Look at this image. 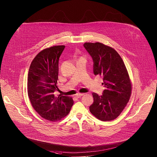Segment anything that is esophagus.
I'll use <instances>...</instances> for the list:
<instances>
[{
  "label": "esophagus",
  "instance_id": "34e87169",
  "mask_svg": "<svg viewBox=\"0 0 157 157\" xmlns=\"http://www.w3.org/2000/svg\"><path fill=\"white\" fill-rule=\"evenodd\" d=\"M83 95H84V94H75V96L78 98H79V97H81Z\"/></svg>",
  "mask_w": 157,
  "mask_h": 157
}]
</instances>
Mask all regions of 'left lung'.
<instances>
[{
	"label": "left lung",
	"mask_w": 157,
	"mask_h": 157,
	"mask_svg": "<svg viewBox=\"0 0 157 157\" xmlns=\"http://www.w3.org/2000/svg\"><path fill=\"white\" fill-rule=\"evenodd\" d=\"M84 47L92 58L94 75L103 78L101 96L93 93L90 111L103 121L117 118L125 108L132 92V84L125 64L113 48L100 42H86Z\"/></svg>",
	"instance_id": "1"
}]
</instances>
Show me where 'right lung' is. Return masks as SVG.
Returning a JSON list of instances; mask_svg holds the SVG:
<instances>
[{
    "label": "right lung",
    "instance_id": "1",
    "mask_svg": "<svg viewBox=\"0 0 157 157\" xmlns=\"http://www.w3.org/2000/svg\"><path fill=\"white\" fill-rule=\"evenodd\" d=\"M64 48L56 45L42 50L33 60L28 75L27 92L33 107L41 117L54 122L66 117L73 105L72 98L55 94Z\"/></svg>",
    "mask_w": 157,
    "mask_h": 157
}]
</instances>
